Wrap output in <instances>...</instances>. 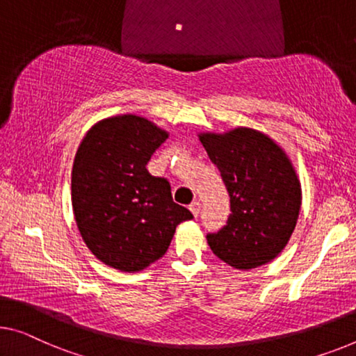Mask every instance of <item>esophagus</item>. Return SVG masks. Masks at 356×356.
<instances>
[{
	"label": "esophagus",
	"instance_id": "obj_1",
	"mask_svg": "<svg viewBox=\"0 0 356 356\" xmlns=\"http://www.w3.org/2000/svg\"><path fill=\"white\" fill-rule=\"evenodd\" d=\"M190 211H192V214L195 216V217H198V214H200V211H201V203L198 200H195L192 204H190Z\"/></svg>",
	"mask_w": 356,
	"mask_h": 356
}]
</instances>
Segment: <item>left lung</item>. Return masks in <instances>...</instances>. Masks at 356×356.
I'll return each mask as SVG.
<instances>
[{
    "instance_id": "obj_1",
    "label": "left lung",
    "mask_w": 356,
    "mask_h": 356,
    "mask_svg": "<svg viewBox=\"0 0 356 356\" xmlns=\"http://www.w3.org/2000/svg\"><path fill=\"white\" fill-rule=\"evenodd\" d=\"M230 196L227 225L208 233L212 252L233 268L273 261L288 245L300 209V182L286 153L262 132L238 127L200 136Z\"/></svg>"
}]
</instances>
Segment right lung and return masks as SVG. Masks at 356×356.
Here are the masks:
<instances>
[{"label": "right lung", "mask_w": 356, "mask_h": 356, "mask_svg": "<svg viewBox=\"0 0 356 356\" xmlns=\"http://www.w3.org/2000/svg\"><path fill=\"white\" fill-rule=\"evenodd\" d=\"M168 132L136 115L99 121L78 147L72 204L78 230L99 261L139 272L164 256L176 227L193 217L172 201L168 179L147 163Z\"/></svg>", "instance_id": "add662e5"}]
</instances>
